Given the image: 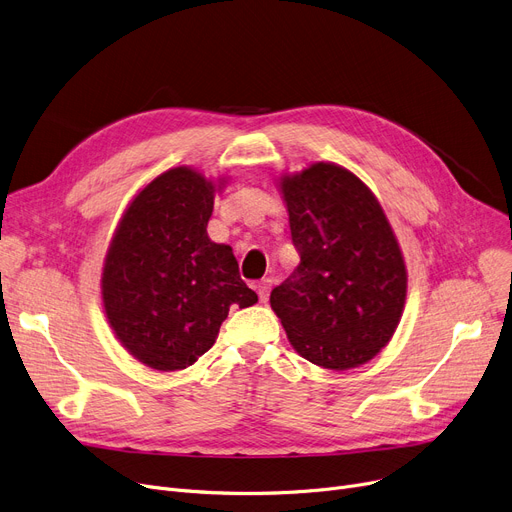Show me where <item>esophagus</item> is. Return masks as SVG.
<instances>
[{"instance_id": "34e87169", "label": "esophagus", "mask_w": 512, "mask_h": 512, "mask_svg": "<svg viewBox=\"0 0 512 512\" xmlns=\"http://www.w3.org/2000/svg\"><path fill=\"white\" fill-rule=\"evenodd\" d=\"M270 290H272V280L257 282V294H259V301L261 303H265L267 297H270Z\"/></svg>"}]
</instances>
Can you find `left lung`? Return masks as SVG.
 Returning a JSON list of instances; mask_svg holds the SVG:
<instances>
[{"label": "left lung", "instance_id": "left-lung-1", "mask_svg": "<svg viewBox=\"0 0 512 512\" xmlns=\"http://www.w3.org/2000/svg\"><path fill=\"white\" fill-rule=\"evenodd\" d=\"M301 263L272 290V309L307 361L334 371L371 361L390 342L407 299V267L369 188L317 161L280 178Z\"/></svg>", "mask_w": 512, "mask_h": 512}]
</instances>
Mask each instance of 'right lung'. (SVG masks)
Returning <instances> with one entry per match:
<instances>
[{
	"mask_svg": "<svg viewBox=\"0 0 512 512\" xmlns=\"http://www.w3.org/2000/svg\"><path fill=\"white\" fill-rule=\"evenodd\" d=\"M215 186L172 168L132 199L107 249L101 294L126 351L157 371L193 365L218 338L230 305L257 303L228 245L207 236Z\"/></svg>",
	"mask_w": 512,
	"mask_h": 512,
	"instance_id": "add662e5",
	"label": "right lung"
}]
</instances>
